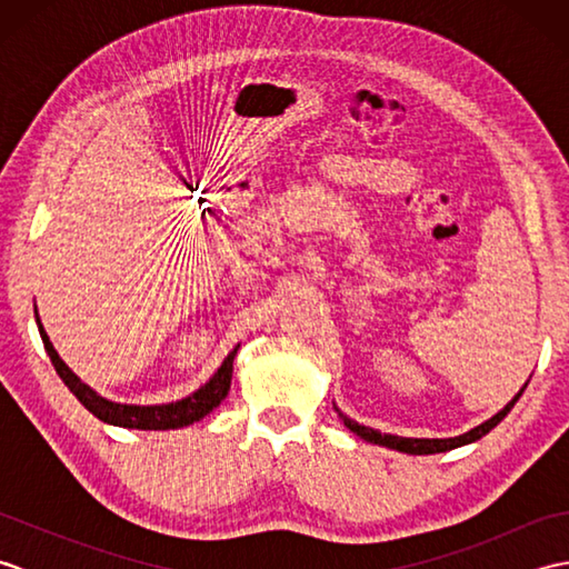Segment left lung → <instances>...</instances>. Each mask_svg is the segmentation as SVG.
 Returning a JSON list of instances; mask_svg holds the SVG:
<instances>
[{"label":"left lung","mask_w":569,"mask_h":569,"mask_svg":"<svg viewBox=\"0 0 569 569\" xmlns=\"http://www.w3.org/2000/svg\"><path fill=\"white\" fill-rule=\"evenodd\" d=\"M528 386V381H526ZM526 386L521 391H518L509 403H506L497 416H491L489 420L481 422V426L471 428L469 432L465 435H457V438H398V435H389V432H379L373 428H367V426H359L357 420L347 418L340 408H335L337 413H340V418L345 420V426L352 430L355 435H359L361 440L367 442H373V445H383V447H391V450H398V452H406V455H435V452H447V450H455V447H462V445H469V442H477L479 438H485V435L489 430H493L499 426V422L511 413V408L516 406L518 398H521V393L526 391Z\"/></svg>","instance_id":"left-lung-1"}]
</instances>
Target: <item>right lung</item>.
I'll list each match as a JSON object with an SVG mask.
<instances>
[{
    "instance_id": "1",
    "label": "right lung",
    "mask_w": 569,
    "mask_h": 569,
    "mask_svg": "<svg viewBox=\"0 0 569 569\" xmlns=\"http://www.w3.org/2000/svg\"><path fill=\"white\" fill-rule=\"evenodd\" d=\"M36 316V325H39L41 340L48 357H51L53 367L58 371V377L63 379V383L72 391V396L90 410L94 418H100L102 422H110V426H119V428H131V430H176V428H186L192 426V422L204 418L220 406L227 393H229V383H232V371H234V357L239 345L224 357V361L217 369L210 381L200 386L198 391H192L190 396L180 398L176 403H161V406H134V403H114L110 398H102L98 391H92L88 383H82L80 377L70 371V367L66 365L63 359L58 357L56 347L48 340V335L41 325L39 312L33 308Z\"/></svg>"
}]
</instances>
